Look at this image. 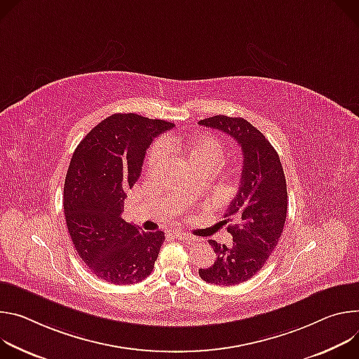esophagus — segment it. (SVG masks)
Masks as SVG:
<instances>
[{"instance_id": "34e87169", "label": "esophagus", "mask_w": 359, "mask_h": 359, "mask_svg": "<svg viewBox=\"0 0 359 359\" xmlns=\"http://www.w3.org/2000/svg\"><path fill=\"white\" fill-rule=\"evenodd\" d=\"M174 233H175V236H177V238H180V240H185V241H195V238H194V235H191V233H188V232H181V231H175Z\"/></svg>"}]
</instances>
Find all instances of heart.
Returning a JSON list of instances; mask_svg holds the SVG:
<instances>
[{"mask_svg":"<svg viewBox=\"0 0 359 359\" xmlns=\"http://www.w3.org/2000/svg\"><path fill=\"white\" fill-rule=\"evenodd\" d=\"M221 154H222V148L219 142L212 137H207V135L198 138L195 142L189 145V149H188L191 163H205V164H211L212 167L218 164ZM161 155H163V149L159 147H155L149 155V164L155 165L159 161Z\"/></svg>","mask_w":359,"mask_h":359,"instance_id":"1","label":"heart"}]
</instances>
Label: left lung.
<instances>
[{"mask_svg": "<svg viewBox=\"0 0 359 359\" xmlns=\"http://www.w3.org/2000/svg\"><path fill=\"white\" fill-rule=\"evenodd\" d=\"M232 137L243 151V174L236 195L225 212L232 245L210 240L217 258L200 276L215 285H236L248 281L268 261L283 235L288 210L284 168L278 152L265 135L240 116L215 115L198 121Z\"/></svg>", "mask_w": 359, "mask_h": 359, "instance_id": "1", "label": "left lung"}]
</instances>
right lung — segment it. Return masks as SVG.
Instances as JSON below:
<instances>
[{
    "mask_svg": "<svg viewBox=\"0 0 359 359\" xmlns=\"http://www.w3.org/2000/svg\"><path fill=\"white\" fill-rule=\"evenodd\" d=\"M171 128L163 119L112 114L72 154L64 184L67 228L79 258L107 283L137 284L154 269L164 232L140 231L121 215L148 147Z\"/></svg>",
    "mask_w": 359,
    "mask_h": 359,
    "instance_id": "1",
    "label": "right lung"
}]
</instances>
